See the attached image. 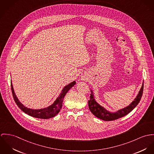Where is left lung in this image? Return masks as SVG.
<instances>
[{"instance_id": "obj_1", "label": "left lung", "mask_w": 154, "mask_h": 154, "mask_svg": "<svg viewBox=\"0 0 154 154\" xmlns=\"http://www.w3.org/2000/svg\"><path fill=\"white\" fill-rule=\"evenodd\" d=\"M143 90V82L141 86L140 90L138 92L136 97L129 104L128 106L120 109L116 112H111L107 110L105 107L101 106L99 103L97 102L95 99L94 94L93 93V90L91 89V94L90 97V100H88V107L91 112L97 118L104 120V121H111L118 119L122 117L125 116L130 113L140 102V99L142 96Z\"/></svg>"}]
</instances>
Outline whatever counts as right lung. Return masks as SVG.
<instances>
[{"label":"right lung","instance_id":"1","mask_svg":"<svg viewBox=\"0 0 154 154\" xmlns=\"http://www.w3.org/2000/svg\"><path fill=\"white\" fill-rule=\"evenodd\" d=\"M76 84L75 81H73L71 83L69 84L68 85H66L63 90H61V93L58 95V96L57 97L55 100L52 103L51 105L48 106L47 107L41 108V109H31L26 107L24 106L22 103L19 101L18 98L15 93L13 85L11 80V89L12 92L13 94L14 99L17 103V106L25 113L28 114V115L34 117L36 118L39 119H47L52 118L54 116H55L60 111V109L62 107V104L64 100V98L67 94V93L69 90L71 88H72L74 85Z\"/></svg>","mask_w":154,"mask_h":154}]
</instances>
